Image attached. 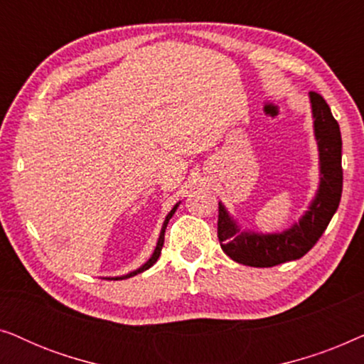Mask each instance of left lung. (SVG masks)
I'll return each mask as SVG.
<instances>
[{
    "mask_svg": "<svg viewBox=\"0 0 364 364\" xmlns=\"http://www.w3.org/2000/svg\"><path fill=\"white\" fill-rule=\"evenodd\" d=\"M310 101L321 172L320 188L315 200L300 222L285 232L272 235L240 232L225 207L218 203V242L225 255L233 262L247 267L267 268L298 260L315 247L338 210L343 191L340 126L320 94L311 91Z\"/></svg>",
    "mask_w": 364,
    "mask_h": 364,
    "instance_id": "obj_1",
    "label": "left lung"
}]
</instances>
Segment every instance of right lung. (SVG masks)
Here are the masks:
<instances>
[{
    "label": "right lung",
    "mask_w": 364,
    "mask_h": 364,
    "mask_svg": "<svg viewBox=\"0 0 364 364\" xmlns=\"http://www.w3.org/2000/svg\"><path fill=\"white\" fill-rule=\"evenodd\" d=\"M178 207V203L176 207L172 208L171 212H168V215L166 217V220H164V225H162V230H161V237H159V240H157V247H156V250H154V253H152V257L149 258V260L144 263V265L141 267V268H137V270H134V272H131V273H127V275H124V277H116V278H109V280H126V278H131V277H134V275H137V273H142L144 270H147V268H151L154 263L157 262V258H159V255H161V252H162V247H164V235H166V227H167V223H168V220H171L172 218V215H173V212H176V208Z\"/></svg>",
    "instance_id": "add662e5"
}]
</instances>
